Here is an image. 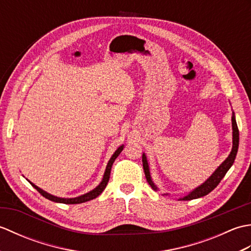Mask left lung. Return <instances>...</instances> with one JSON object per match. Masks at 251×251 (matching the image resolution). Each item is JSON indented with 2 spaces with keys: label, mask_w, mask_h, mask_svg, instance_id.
<instances>
[{
  "label": "left lung",
  "mask_w": 251,
  "mask_h": 251,
  "mask_svg": "<svg viewBox=\"0 0 251 251\" xmlns=\"http://www.w3.org/2000/svg\"><path fill=\"white\" fill-rule=\"evenodd\" d=\"M232 127H233V148L232 151L230 153V155L223 162L219 167L217 168L216 172L211 175V177L209 179H207V181H205L199 188H196L194 191H192L189 195L184 196L183 199H180L181 201H191L194 199H199V197L205 196L208 193L214 190L216 186L220 183V181L222 180V178L225 177L226 174L227 173V170L231 168V166L233 165L234 161H235L236 154H237V150H238V142H239V132H238V127L236 124V120L235 116H232ZM142 164H143V170H145L146 174V178L147 181L149 182L152 188L154 190H156V186L154 185V183L152 182L151 177H150V172H149V165H148V161L145 154L142 155Z\"/></svg>",
  "instance_id": "left-lung-1"
}]
</instances>
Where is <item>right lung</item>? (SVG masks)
I'll use <instances>...</instances> for the list:
<instances>
[{
	"label": "right lung",
	"instance_id": "add662e5",
	"mask_svg": "<svg viewBox=\"0 0 251 251\" xmlns=\"http://www.w3.org/2000/svg\"><path fill=\"white\" fill-rule=\"evenodd\" d=\"M123 150V146L120 147L117 150L115 151V153L112 155V157L110 158V161L108 163V165H106V168H105V173H104V176H103V179L102 181H101V183L96 188L95 190L90 191L89 193H86L84 195H81L78 197H75V199H60V197H57V196H54V195H50L49 193H46L45 191L41 190L40 188H37L36 185H34L33 183H31L32 186H33L34 189L37 190V192L41 195H43L45 199L50 200L51 201H55V202H62V204H81V202H85V201H88L90 200H94L96 199V197L99 196L101 193H102V191L105 189L106 184H108L109 182V179H110V174H111V168H112V165H113L115 158L120 155V153L122 152Z\"/></svg>",
	"mask_w": 251,
	"mask_h": 251
}]
</instances>
